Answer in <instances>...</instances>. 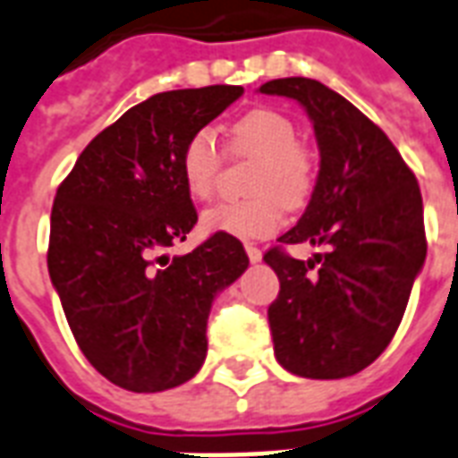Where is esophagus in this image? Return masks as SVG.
I'll return each instance as SVG.
<instances>
[{
  "instance_id": "1",
  "label": "esophagus",
  "mask_w": 458,
  "mask_h": 458,
  "mask_svg": "<svg viewBox=\"0 0 458 458\" xmlns=\"http://www.w3.org/2000/svg\"><path fill=\"white\" fill-rule=\"evenodd\" d=\"M246 253H249L250 263H258V260L263 258V250L258 249V246H253V243H246Z\"/></svg>"
}]
</instances>
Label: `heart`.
Returning <instances> with one entry per match:
<instances>
[{"mask_svg":"<svg viewBox=\"0 0 458 458\" xmlns=\"http://www.w3.org/2000/svg\"><path fill=\"white\" fill-rule=\"evenodd\" d=\"M229 151L233 157H256L246 200L219 202L202 215L208 232L239 239H263L282 226L284 209L301 208L314 191V159L297 140V125L275 108H253L229 127ZM225 154L209 130L188 137L181 151V176L192 198L208 200L219 181Z\"/></svg>","mask_w":458,"mask_h":458,"instance_id":"b5f03b06","label":"heart"}]
</instances>
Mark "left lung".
I'll return each instance as SVG.
<instances>
[{
	"instance_id": "obj_1",
	"label": "left lung",
	"mask_w": 458,
	"mask_h": 458,
	"mask_svg": "<svg viewBox=\"0 0 458 458\" xmlns=\"http://www.w3.org/2000/svg\"><path fill=\"white\" fill-rule=\"evenodd\" d=\"M260 94L301 103L321 151L307 212L263 256L280 277L267 309L275 357L307 379L352 377L396 335L425 263L420 185L384 130L321 81L273 79ZM287 242L329 253L297 261Z\"/></svg>"
}]
</instances>
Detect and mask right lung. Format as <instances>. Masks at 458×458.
<instances>
[{
	"mask_svg": "<svg viewBox=\"0 0 458 458\" xmlns=\"http://www.w3.org/2000/svg\"><path fill=\"white\" fill-rule=\"evenodd\" d=\"M242 94L216 84L137 103L86 144L57 188L50 280L79 350L115 386L154 394L192 379L216 292L249 267L242 242L222 232L185 256L164 253L198 222L183 144Z\"/></svg>",
	"mask_w": 458,
	"mask_h": 458,
	"instance_id": "obj_1",
	"label": "right lung"
}]
</instances>
